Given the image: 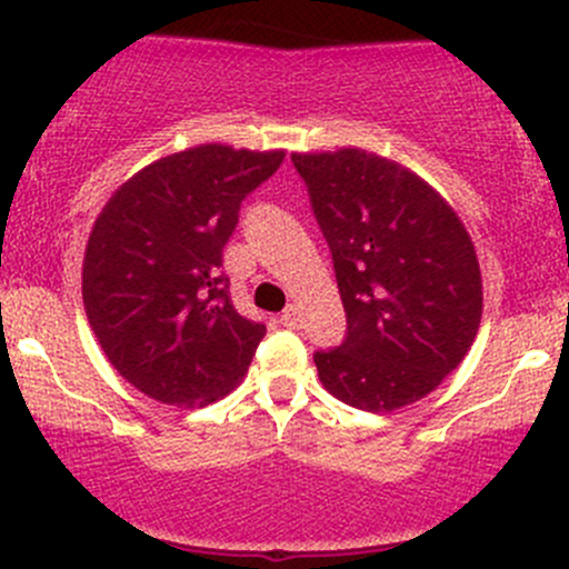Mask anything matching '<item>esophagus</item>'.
<instances>
[{
	"instance_id": "1",
	"label": "esophagus",
	"mask_w": 569,
	"mask_h": 569,
	"mask_svg": "<svg viewBox=\"0 0 569 569\" xmlns=\"http://www.w3.org/2000/svg\"><path fill=\"white\" fill-rule=\"evenodd\" d=\"M282 326L287 328H301L303 318H301V309L298 307H287L282 312Z\"/></svg>"
}]
</instances>
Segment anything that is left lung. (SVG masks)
<instances>
[{
  "label": "left lung",
  "mask_w": 569,
  "mask_h": 569,
  "mask_svg": "<svg viewBox=\"0 0 569 569\" xmlns=\"http://www.w3.org/2000/svg\"><path fill=\"white\" fill-rule=\"evenodd\" d=\"M342 296L348 337L315 365L337 400L397 411L430 395L471 350L482 273L447 199L367 150L292 153Z\"/></svg>",
  "instance_id": "8db88e82"
}]
</instances>
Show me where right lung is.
<instances>
[{"label":"right lung","mask_w":569,"mask_h":569,"mask_svg":"<svg viewBox=\"0 0 569 569\" xmlns=\"http://www.w3.org/2000/svg\"><path fill=\"white\" fill-rule=\"evenodd\" d=\"M282 161L284 150L199 144L158 158L103 204L81 296L111 367L142 395L202 408L249 370L266 326L232 307L221 257L241 202Z\"/></svg>","instance_id":"1"}]
</instances>
